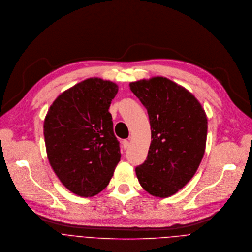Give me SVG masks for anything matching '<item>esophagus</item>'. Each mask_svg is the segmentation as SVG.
I'll return each mask as SVG.
<instances>
[{"mask_svg": "<svg viewBox=\"0 0 252 252\" xmlns=\"http://www.w3.org/2000/svg\"><path fill=\"white\" fill-rule=\"evenodd\" d=\"M129 145H130V144H129V141L124 140V141L122 142V146H123V148H124V149L128 148V147H129Z\"/></svg>", "mask_w": 252, "mask_h": 252, "instance_id": "esophagus-1", "label": "esophagus"}]
</instances>
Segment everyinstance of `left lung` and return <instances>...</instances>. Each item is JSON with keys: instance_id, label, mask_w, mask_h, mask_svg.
Wrapping results in <instances>:
<instances>
[{"instance_id": "left-lung-1", "label": "left lung", "mask_w": 252, "mask_h": 252, "mask_svg": "<svg viewBox=\"0 0 252 252\" xmlns=\"http://www.w3.org/2000/svg\"><path fill=\"white\" fill-rule=\"evenodd\" d=\"M130 89L147 109L152 139L137 178L152 196L170 197L193 178L203 159L206 112L192 93L167 77L131 82Z\"/></svg>"}]
</instances>
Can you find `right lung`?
I'll return each instance as SVG.
<instances>
[{"label": "right lung", "mask_w": 252, "mask_h": 252, "mask_svg": "<svg viewBox=\"0 0 252 252\" xmlns=\"http://www.w3.org/2000/svg\"><path fill=\"white\" fill-rule=\"evenodd\" d=\"M118 86L98 77L59 95L47 111L43 135L51 168L71 192L92 197L104 190L120 161L108 108Z\"/></svg>", "instance_id": "add662e5"}]
</instances>
